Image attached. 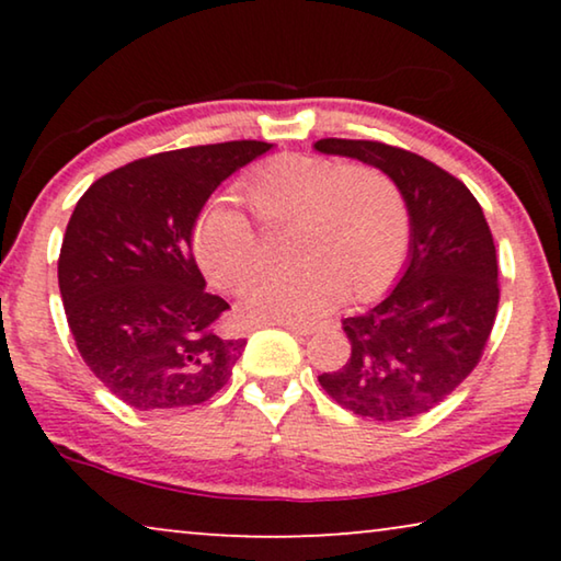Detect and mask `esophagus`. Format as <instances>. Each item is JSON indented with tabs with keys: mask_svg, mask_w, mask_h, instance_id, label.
I'll use <instances>...</instances> for the list:
<instances>
[{
	"mask_svg": "<svg viewBox=\"0 0 561 561\" xmlns=\"http://www.w3.org/2000/svg\"><path fill=\"white\" fill-rule=\"evenodd\" d=\"M280 327L288 329V332L298 334V336H309V334L317 332V327H313V324H294V321H280Z\"/></svg>",
	"mask_w": 561,
	"mask_h": 561,
	"instance_id": "obj_1",
	"label": "esophagus"
}]
</instances>
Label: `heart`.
Returning <instances> with one entry per match:
<instances>
[{"instance_id":"b5f03b06","label":"heart","mask_w":561,"mask_h":561,"mask_svg":"<svg viewBox=\"0 0 561 561\" xmlns=\"http://www.w3.org/2000/svg\"><path fill=\"white\" fill-rule=\"evenodd\" d=\"M265 227L290 225L288 255L298 263L257 280L242 298L255 321H306L347 294L370 301L390 288L409 252L401 191L370 165L286 152L244 181ZM198 265L214 286L240 290L260 267V237L229 198L211 202L194 227Z\"/></svg>"}]
</instances>
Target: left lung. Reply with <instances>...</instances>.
I'll return each mask as SVG.
<instances>
[{
	"label": "left lung",
	"instance_id": "left-lung-1",
	"mask_svg": "<svg viewBox=\"0 0 561 561\" xmlns=\"http://www.w3.org/2000/svg\"><path fill=\"white\" fill-rule=\"evenodd\" d=\"M313 150L386 173L411 227L403 275L380 304L342 321L350 359L319 375L321 388L357 416H421L474 370L495 324L501 290L485 214L462 181L416 152L340 137Z\"/></svg>",
	"mask_w": 561,
	"mask_h": 561
}]
</instances>
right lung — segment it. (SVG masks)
<instances>
[{"mask_svg": "<svg viewBox=\"0 0 561 561\" xmlns=\"http://www.w3.org/2000/svg\"><path fill=\"white\" fill-rule=\"evenodd\" d=\"M271 142L198 145L135 160L79 198L58 257L68 327L89 370L137 411L186 409L227 386L244 340L206 294L191 237L209 196Z\"/></svg>", "mask_w": 561, "mask_h": 561, "instance_id": "1", "label": "right lung"}]
</instances>
